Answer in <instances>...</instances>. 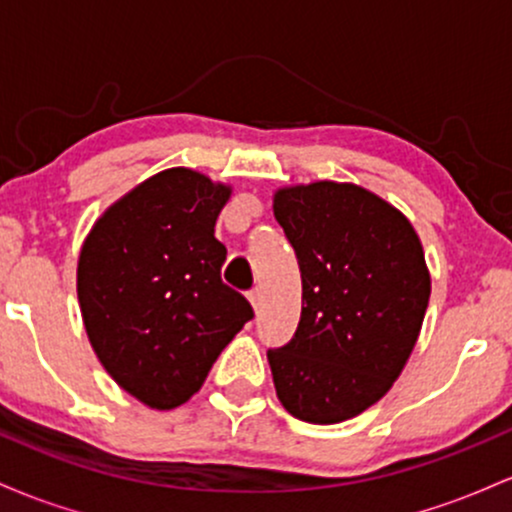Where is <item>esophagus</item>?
Instances as JSON below:
<instances>
[{
	"label": "esophagus",
	"mask_w": 512,
	"mask_h": 512,
	"mask_svg": "<svg viewBox=\"0 0 512 512\" xmlns=\"http://www.w3.org/2000/svg\"><path fill=\"white\" fill-rule=\"evenodd\" d=\"M250 305H252V310H255V313H260V308H262V293L257 291V289L250 293Z\"/></svg>",
	"instance_id": "obj_1"
}]
</instances>
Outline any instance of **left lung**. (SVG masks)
<instances>
[{"label":"left lung","instance_id":"8db88e82","mask_svg":"<svg viewBox=\"0 0 512 512\" xmlns=\"http://www.w3.org/2000/svg\"><path fill=\"white\" fill-rule=\"evenodd\" d=\"M272 207L303 281L296 334L267 351L276 397L308 424L354 419L387 395L419 339L431 298L421 240L354 182L279 187Z\"/></svg>","mask_w":512,"mask_h":512}]
</instances>
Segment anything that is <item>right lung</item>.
<instances>
[{
    "instance_id": "1",
    "label": "right lung",
    "mask_w": 512,
    "mask_h": 512,
    "mask_svg": "<svg viewBox=\"0 0 512 512\" xmlns=\"http://www.w3.org/2000/svg\"><path fill=\"white\" fill-rule=\"evenodd\" d=\"M233 187L168 168L122 195L93 223L76 267L84 327L101 366L146 407L185 404L252 317L221 281L214 238Z\"/></svg>"
}]
</instances>
